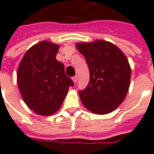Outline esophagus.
Returning <instances> with one entry per match:
<instances>
[{
  "instance_id": "esophagus-1",
  "label": "esophagus",
  "mask_w": 154,
  "mask_h": 154,
  "mask_svg": "<svg viewBox=\"0 0 154 154\" xmlns=\"http://www.w3.org/2000/svg\"><path fill=\"white\" fill-rule=\"evenodd\" d=\"M77 79H78V78H77V76H75V77H72V82H74V84L77 83Z\"/></svg>"
}]
</instances>
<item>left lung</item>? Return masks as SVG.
<instances>
[{
  "instance_id": "obj_1",
  "label": "left lung",
  "mask_w": 154,
  "mask_h": 154,
  "mask_svg": "<svg viewBox=\"0 0 154 154\" xmlns=\"http://www.w3.org/2000/svg\"><path fill=\"white\" fill-rule=\"evenodd\" d=\"M76 48L86 58L90 72L88 86L79 91L83 106L97 115L112 112L129 91L131 67L127 57L116 45L101 39L77 43Z\"/></svg>"
}]
</instances>
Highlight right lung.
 <instances>
[{
  "label": "right lung",
  "instance_id": "obj_1",
  "mask_svg": "<svg viewBox=\"0 0 154 154\" xmlns=\"http://www.w3.org/2000/svg\"><path fill=\"white\" fill-rule=\"evenodd\" d=\"M60 45L44 40L25 52L19 64L17 84L22 99L35 114L49 116L60 109L73 82L56 59Z\"/></svg>",
  "mask_w": 154,
  "mask_h": 154
}]
</instances>
